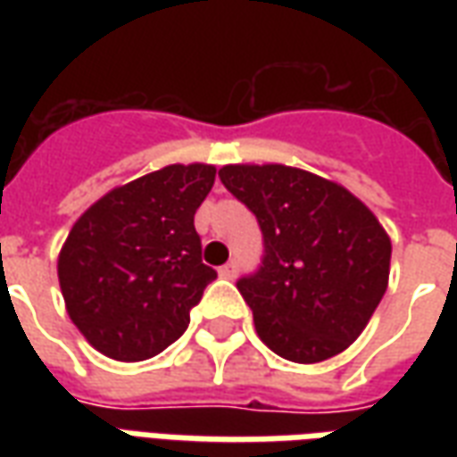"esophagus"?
Masks as SVG:
<instances>
[{
	"label": "esophagus",
	"instance_id": "obj_1",
	"mask_svg": "<svg viewBox=\"0 0 457 457\" xmlns=\"http://www.w3.org/2000/svg\"><path fill=\"white\" fill-rule=\"evenodd\" d=\"M218 274L222 278H235V274H237V262H228L225 267L218 269Z\"/></svg>",
	"mask_w": 457,
	"mask_h": 457
}]
</instances>
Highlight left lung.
Here are the masks:
<instances>
[{
  "instance_id": "1",
  "label": "left lung",
  "mask_w": 457,
  "mask_h": 457,
  "mask_svg": "<svg viewBox=\"0 0 457 457\" xmlns=\"http://www.w3.org/2000/svg\"><path fill=\"white\" fill-rule=\"evenodd\" d=\"M257 215L264 257L237 288L262 343L284 360L323 362L360 337L389 284L392 242L362 200L281 163L220 169Z\"/></svg>"
}]
</instances>
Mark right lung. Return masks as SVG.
<instances>
[{"instance_id":"right-lung-1","label":"right lung","mask_w":457,"mask_h":457,"mask_svg":"<svg viewBox=\"0 0 457 457\" xmlns=\"http://www.w3.org/2000/svg\"><path fill=\"white\" fill-rule=\"evenodd\" d=\"M210 163H173L110 190L85 210L58 254L68 316L97 353L149 360L190 323L215 269L200 259L195 210Z\"/></svg>"}]
</instances>
